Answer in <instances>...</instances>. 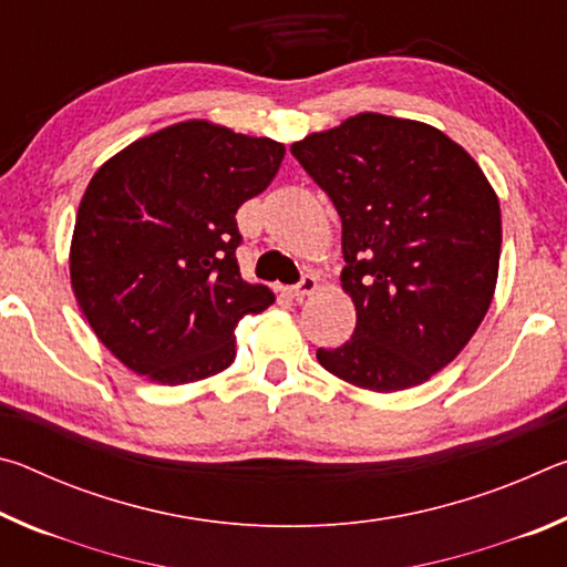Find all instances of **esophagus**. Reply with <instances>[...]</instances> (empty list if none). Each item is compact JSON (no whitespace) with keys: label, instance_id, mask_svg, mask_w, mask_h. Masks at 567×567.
Returning a JSON list of instances; mask_svg holds the SVG:
<instances>
[{"label":"esophagus","instance_id":"esophagus-1","mask_svg":"<svg viewBox=\"0 0 567 567\" xmlns=\"http://www.w3.org/2000/svg\"><path fill=\"white\" fill-rule=\"evenodd\" d=\"M315 290H318V277L315 275H305L300 282H297L295 287H285V295L287 297H295V300H302V297H307V295H312Z\"/></svg>","mask_w":567,"mask_h":567}]
</instances>
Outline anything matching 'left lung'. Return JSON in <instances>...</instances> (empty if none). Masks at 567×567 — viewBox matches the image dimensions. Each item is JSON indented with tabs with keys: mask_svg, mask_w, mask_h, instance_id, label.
I'll list each match as a JSON object with an SVG mask.
<instances>
[{
	"mask_svg": "<svg viewBox=\"0 0 567 567\" xmlns=\"http://www.w3.org/2000/svg\"><path fill=\"white\" fill-rule=\"evenodd\" d=\"M290 152L342 219L340 280L358 312L352 338L320 348V364L372 392L430 380L493 302L503 223L491 182L447 134L378 112Z\"/></svg>",
	"mask_w": 567,
	"mask_h": 567,
	"instance_id": "1",
	"label": "left lung"
}]
</instances>
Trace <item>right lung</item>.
Returning <instances> with one entry per match:
<instances>
[{
	"mask_svg": "<svg viewBox=\"0 0 567 567\" xmlns=\"http://www.w3.org/2000/svg\"><path fill=\"white\" fill-rule=\"evenodd\" d=\"M285 145L187 120L94 172L76 213L70 277L100 342L159 385L217 375L235 328L275 302L239 275L237 209L260 195Z\"/></svg>",
	"mask_w": 567,
	"mask_h": 567,
	"instance_id": "right-lung-1",
	"label": "right lung"
}]
</instances>
